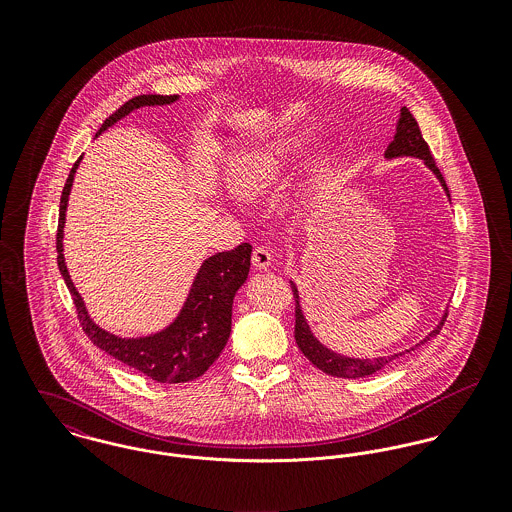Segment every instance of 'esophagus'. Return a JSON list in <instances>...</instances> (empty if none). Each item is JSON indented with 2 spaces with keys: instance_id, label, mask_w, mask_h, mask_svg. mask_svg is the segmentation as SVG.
<instances>
[{
  "instance_id": "1",
  "label": "esophagus",
  "mask_w": 512,
  "mask_h": 512,
  "mask_svg": "<svg viewBox=\"0 0 512 512\" xmlns=\"http://www.w3.org/2000/svg\"><path fill=\"white\" fill-rule=\"evenodd\" d=\"M252 264L256 270H268L272 266V252L264 246H256L252 252Z\"/></svg>"
}]
</instances>
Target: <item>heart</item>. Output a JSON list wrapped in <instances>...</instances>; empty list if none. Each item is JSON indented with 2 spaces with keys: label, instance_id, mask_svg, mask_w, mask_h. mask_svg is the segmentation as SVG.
<instances>
[{
  "label": "heart",
  "instance_id": "b5f03b06",
  "mask_svg": "<svg viewBox=\"0 0 512 512\" xmlns=\"http://www.w3.org/2000/svg\"><path fill=\"white\" fill-rule=\"evenodd\" d=\"M292 144H268L248 151H240L228 165V181L232 189L244 197L258 195L266 191L284 171L288 159L292 157ZM335 169V155L323 151L309 161L305 169V181L317 185L325 181Z\"/></svg>",
  "mask_w": 512,
  "mask_h": 512
}]
</instances>
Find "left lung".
Wrapping results in <instances>:
<instances>
[{"instance_id":"left-lung-1","label":"left lung","mask_w":512,"mask_h":512,"mask_svg":"<svg viewBox=\"0 0 512 512\" xmlns=\"http://www.w3.org/2000/svg\"><path fill=\"white\" fill-rule=\"evenodd\" d=\"M388 159L392 157H420L424 159V163L436 173V177L439 179V183L443 185L445 193L449 195L447 191V185L439 173L438 165L432 157V151L430 146L426 144V140L422 138V132H420V126L416 122V118L410 114V110L404 106L400 110V120H398V126H396V134H394V140L390 142V146L386 147V153H384ZM293 297H295V343L299 347V351L311 361V365L317 366L319 370H323L325 374H331V376H337V378H363V376H370L374 372H378L380 368H384L386 365H390L394 359H400L402 355L410 353V351H416L420 345L428 343L432 337H436L439 333V329L443 327V321L447 319V311L445 315L441 317L438 327L424 339L420 341L418 345L402 351V353H396V355H390V357H376V359H351V357H345V355H337L335 351L323 347L315 335L311 333L305 317H303V311H301V305H299V293L297 288L292 282Z\"/></svg>"}]
</instances>
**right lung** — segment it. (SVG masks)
<instances>
[{
    "label": "right lung",
    "instance_id": "obj_1",
    "mask_svg": "<svg viewBox=\"0 0 512 512\" xmlns=\"http://www.w3.org/2000/svg\"><path fill=\"white\" fill-rule=\"evenodd\" d=\"M177 98H179L177 94L136 96L126 104H122L112 116H108L96 136H100L104 130H108L112 124H116L136 108L163 106V104L175 102ZM80 159L82 157L76 159L61 195L59 228H57V262H59L61 276L73 295L74 307H76L82 331L98 349L118 359L120 363L136 368L138 372L146 374L147 378L155 382L177 384V382H189L199 378L219 359L230 337L232 299L238 292V288L248 278L252 246L244 242L234 250L219 252L207 258L199 268V274L191 286V292L181 313L163 331L149 337H140V339H122L100 329L90 319L80 293L76 292L65 264V256H63V230H65L67 203H69L74 173Z\"/></svg>",
    "mask_w": 512,
    "mask_h": 512
}]
</instances>
